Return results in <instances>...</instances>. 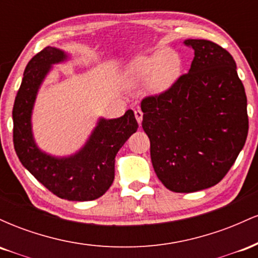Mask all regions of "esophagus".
I'll use <instances>...</instances> for the list:
<instances>
[{
    "instance_id": "obj_1",
    "label": "esophagus",
    "mask_w": 258,
    "mask_h": 258,
    "mask_svg": "<svg viewBox=\"0 0 258 258\" xmlns=\"http://www.w3.org/2000/svg\"><path fill=\"white\" fill-rule=\"evenodd\" d=\"M135 116L136 119H137L139 126H141L142 123V120H143V112H142V110H139V109H137V110H135Z\"/></svg>"
}]
</instances>
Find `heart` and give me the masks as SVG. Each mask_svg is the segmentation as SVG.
<instances>
[{"label": "heart", "mask_w": 258, "mask_h": 258, "mask_svg": "<svg viewBox=\"0 0 258 258\" xmlns=\"http://www.w3.org/2000/svg\"><path fill=\"white\" fill-rule=\"evenodd\" d=\"M182 60L172 49H161L149 57H141L132 60L126 67L125 80L128 85L152 79L155 91L167 90L179 78Z\"/></svg>", "instance_id": "heart-1"}]
</instances>
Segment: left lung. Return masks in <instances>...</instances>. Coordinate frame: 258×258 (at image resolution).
Here are the masks:
<instances>
[{
	"label": "left lung",
	"mask_w": 258,
	"mask_h": 258,
	"mask_svg": "<svg viewBox=\"0 0 258 258\" xmlns=\"http://www.w3.org/2000/svg\"><path fill=\"white\" fill-rule=\"evenodd\" d=\"M194 51L188 74L159 96L142 100L158 178L174 193L217 184L246 142L247 99L229 52L207 40H185Z\"/></svg>",
	"instance_id": "obj_1"
}]
</instances>
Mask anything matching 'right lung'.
Instances as JSON below:
<instances>
[{
  "instance_id": "add662e5",
  "label": "right lung",
  "mask_w": 258,
  "mask_h": 258,
  "mask_svg": "<svg viewBox=\"0 0 258 258\" xmlns=\"http://www.w3.org/2000/svg\"><path fill=\"white\" fill-rule=\"evenodd\" d=\"M69 54L46 47L29 61L13 106L14 149L26 170L61 199L90 201L110 188L115 177V156L138 128L135 112L128 109L117 119L100 117L81 149L69 156H54L37 147L31 116L37 92L54 64Z\"/></svg>"
}]
</instances>
